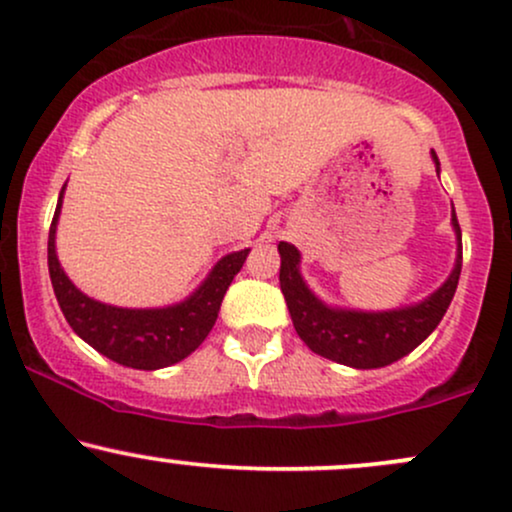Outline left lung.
Listing matches in <instances>:
<instances>
[{"instance_id": "obj_1", "label": "left lung", "mask_w": 512, "mask_h": 512, "mask_svg": "<svg viewBox=\"0 0 512 512\" xmlns=\"http://www.w3.org/2000/svg\"><path fill=\"white\" fill-rule=\"evenodd\" d=\"M436 165H441L434 153ZM453 227L458 232V261L443 287L424 299L422 304L407 306L383 314L364 311L330 309L318 302L299 275V251L292 244L280 242V290L285 294L294 330L309 345L311 352L354 369H378L398 362L414 347L429 338L431 330L441 323L453 294L458 290L462 270V232L458 215L453 210Z\"/></svg>"}]
</instances>
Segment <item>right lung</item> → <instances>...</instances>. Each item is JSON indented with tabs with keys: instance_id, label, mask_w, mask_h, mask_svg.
<instances>
[{
	"instance_id": "right-lung-1",
	"label": "right lung",
	"mask_w": 512,
	"mask_h": 512,
	"mask_svg": "<svg viewBox=\"0 0 512 512\" xmlns=\"http://www.w3.org/2000/svg\"><path fill=\"white\" fill-rule=\"evenodd\" d=\"M62 194L47 237V266L54 297L74 333L107 359L131 369L153 371L189 357L213 330L222 297L234 275L242 270L249 249L222 258L208 280L182 304L167 309H117L78 292L59 266L54 254V230L62 208Z\"/></svg>"
}]
</instances>
